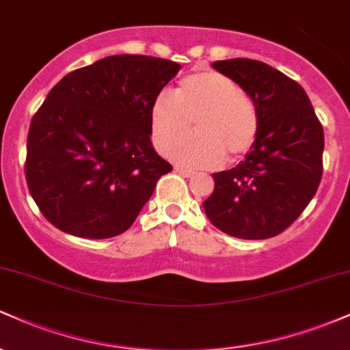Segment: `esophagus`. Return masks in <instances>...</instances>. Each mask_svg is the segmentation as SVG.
Listing matches in <instances>:
<instances>
[{
  "label": "esophagus",
  "mask_w": 350,
  "mask_h": 350,
  "mask_svg": "<svg viewBox=\"0 0 350 350\" xmlns=\"http://www.w3.org/2000/svg\"><path fill=\"white\" fill-rule=\"evenodd\" d=\"M174 170H176V172H179L180 176H184V178H192V176H196V172H194V171H191V170H187V167L176 166Z\"/></svg>",
  "instance_id": "obj_1"
}]
</instances>
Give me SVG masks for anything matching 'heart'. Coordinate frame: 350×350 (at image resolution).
<instances>
[{
	"label": "heart",
	"mask_w": 350,
	"mask_h": 350,
	"mask_svg": "<svg viewBox=\"0 0 350 350\" xmlns=\"http://www.w3.org/2000/svg\"><path fill=\"white\" fill-rule=\"evenodd\" d=\"M196 120L198 135L177 142ZM156 148L189 167H215L250 151L258 136L260 116L255 102L227 75L214 70L189 74L174 95L159 94L150 110ZM178 144L176 145L175 143ZM176 146L174 147V144Z\"/></svg>",
	"instance_id": "heart-1"
}]
</instances>
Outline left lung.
Returning a JSON list of instances; mask_svg holds the SVG:
<instances>
[{"label":"left lung","instance_id":"obj_1","mask_svg":"<svg viewBox=\"0 0 350 350\" xmlns=\"http://www.w3.org/2000/svg\"><path fill=\"white\" fill-rule=\"evenodd\" d=\"M255 102L258 136L243 161L215 172L204 211L224 234L245 240L281 234L314 198L323 176L324 131L298 82L252 59L217 60Z\"/></svg>","mask_w":350,"mask_h":350}]
</instances>
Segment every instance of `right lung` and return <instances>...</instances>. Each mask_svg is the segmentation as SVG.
<instances>
[{"label": "right lung", "mask_w": 350, "mask_h": 350, "mask_svg": "<svg viewBox=\"0 0 350 350\" xmlns=\"http://www.w3.org/2000/svg\"><path fill=\"white\" fill-rule=\"evenodd\" d=\"M180 69L148 55H108L67 74L27 135L26 180L66 234L110 239L128 230L172 166L151 143L150 110Z\"/></svg>", "instance_id": "1"}]
</instances>
